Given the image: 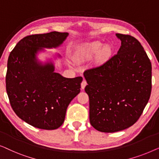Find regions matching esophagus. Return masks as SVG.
<instances>
[{
    "label": "esophagus",
    "instance_id": "34e87169",
    "mask_svg": "<svg viewBox=\"0 0 159 159\" xmlns=\"http://www.w3.org/2000/svg\"><path fill=\"white\" fill-rule=\"evenodd\" d=\"M87 84H88V83H87L86 80H83V81H82V83H81V88L82 89V90H83V89H84V88H85Z\"/></svg>",
    "mask_w": 159,
    "mask_h": 159
}]
</instances>
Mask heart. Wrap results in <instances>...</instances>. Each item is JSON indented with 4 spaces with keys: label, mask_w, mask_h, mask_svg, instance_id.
<instances>
[{
    "label": "heart",
    "mask_w": 159,
    "mask_h": 159,
    "mask_svg": "<svg viewBox=\"0 0 159 159\" xmlns=\"http://www.w3.org/2000/svg\"><path fill=\"white\" fill-rule=\"evenodd\" d=\"M111 48L108 45H104L99 41L87 43L78 48L75 53V58L78 61L90 59L98 53L101 60H105L111 54Z\"/></svg>",
    "instance_id": "heart-1"
}]
</instances>
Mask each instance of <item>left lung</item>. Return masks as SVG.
I'll use <instances>...</instances> for the list:
<instances>
[{"label":"left lung","mask_w":159,"mask_h":159,"mask_svg":"<svg viewBox=\"0 0 159 159\" xmlns=\"http://www.w3.org/2000/svg\"><path fill=\"white\" fill-rule=\"evenodd\" d=\"M121 40L117 54L84 72L90 100V122L102 132H115L133 125L151 93L150 59L134 37L116 34Z\"/></svg>","instance_id":"8db88e82"}]
</instances>
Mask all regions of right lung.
<instances>
[{
	"mask_svg": "<svg viewBox=\"0 0 159 159\" xmlns=\"http://www.w3.org/2000/svg\"><path fill=\"white\" fill-rule=\"evenodd\" d=\"M68 35L51 32L27 36L8 56L6 85L11 106L19 118L39 129L61 127L69 104L80 92L82 77H64L54 71L53 63L37 58L43 48L60 46Z\"/></svg>",
	"mask_w": 159,
	"mask_h": 159,
	"instance_id": "right-lung-1",
	"label": "right lung"
}]
</instances>
